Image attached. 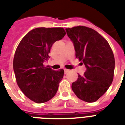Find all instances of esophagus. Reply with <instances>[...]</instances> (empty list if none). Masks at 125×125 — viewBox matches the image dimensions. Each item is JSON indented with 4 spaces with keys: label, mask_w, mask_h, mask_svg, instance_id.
Returning <instances> with one entry per match:
<instances>
[{
    "label": "esophagus",
    "mask_w": 125,
    "mask_h": 125,
    "mask_svg": "<svg viewBox=\"0 0 125 125\" xmlns=\"http://www.w3.org/2000/svg\"><path fill=\"white\" fill-rule=\"evenodd\" d=\"M64 72L65 74H67V73L69 72V69H64Z\"/></svg>",
    "instance_id": "34e87169"
}]
</instances>
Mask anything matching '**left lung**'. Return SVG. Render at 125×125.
Returning <instances> with one entry per match:
<instances>
[{
    "label": "left lung",
    "instance_id": "obj_1",
    "mask_svg": "<svg viewBox=\"0 0 125 125\" xmlns=\"http://www.w3.org/2000/svg\"><path fill=\"white\" fill-rule=\"evenodd\" d=\"M74 45L76 58L84 63L86 71L72 83L76 97L93 103L102 97L112 83L115 69L114 53L106 40L97 31L86 26L65 29Z\"/></svg>",
    "mask_w": 125,
    "mask_h": 125
}]
</instances>
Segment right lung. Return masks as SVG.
I'll list each match as a JSON object with an SVG mask.
<instances>
[{"mask_svg":"<svg viewBox=\"0 0 125 125\" xmlns=\"http://www.w3.org/2000/svg\"><path fill=\"white\" fill-rule=\"evenodd\" d=\"M65 35L63 28H36L28 32L19 44L13 66L17 85L22 93L36 103L51 100L56 93L64 74L45 67L53 43Z\"/></svg>","mask_w":125,"mask_h":125,"instance_id":"add662e5","label":"right lung"}]
</instances>
